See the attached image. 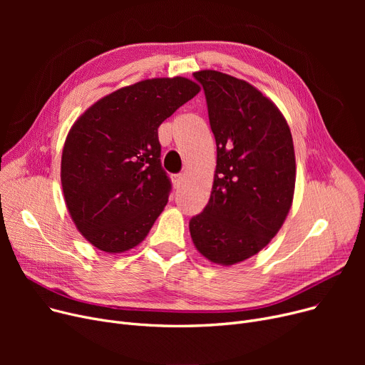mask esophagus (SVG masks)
<instances>
[{
    "label": "esophagus",
    "mask_w": 365,
    "mask_h": 365,
    "mask_svg": "<svg viewBox=\"0 0 365 365\" xmlns=\"http://www.w3.org/2000/svg\"><path fill=\"white\" fill-rule=\"evenodd\" d=\"M171 182H173V186H175L176 189H179L180 186H182V183H183V176H180V175H175L171 178Z\"/></svg>",
    "instance_id": "1"
}]
</instances>
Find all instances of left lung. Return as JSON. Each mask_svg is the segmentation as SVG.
Segmentation results:
<instances>
[{"label": "left lung", "instance_id": "left-lung-1", "mask_svg": "<svg viewBox=\"0 0 365 365\" xmlns=\"http://www.w3.org/2000/svg\"><path fill=\"white\" fill-rule=\"evenodd\" d=\"M194 76L205 93L217 165L208 204L189 232L201 256L231 266L263 250L287 219L294 145L282 112L255 86L213 69Z\"/></svg>", "mask_w": 365, "mask_h": 365}]
</instances>
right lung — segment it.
<instances>
[{
	"label": "right lung",
	"instance_id": "right-lung-1",
	"mask_svg": "<svg viewBox=\"0 0 365 365\" xmlns=\"http://www.w3.org/2000/svg\"><path fill=\"white\" fill-rule=\"evenodd\" d=\"M201 87L150 78L106 94L68 131L61 163L65 204L81 235L105 253L138 247L168 201L158 127Z\"/></svg>",
	"mask_w": 365,
	"mask_h": 365
}]
</instances>
